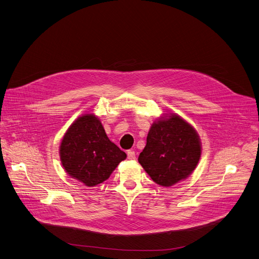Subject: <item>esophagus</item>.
<instances>
[{
    "label": "esophagus",
    "instance_id": "1",
    "mask_svg": "<svg viewBox=\"0 0 259 259\" xmlns=\"http://www.w3.org/2000/svg\"><path fill=\"white\" fill-rule=\"evenodd\" d=\"M127 155H128V159H130V160L135 159V152H134V151L129 150V151L127 152Z\"/></svg>",
    "mask_w": 259,
    "mask_h": 259
}]
</instances>
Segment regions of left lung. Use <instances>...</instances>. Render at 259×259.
Instances as JSON below:
<instances>
[{
    "mask_svg": "<svg viewBox=\"0 0 259 259\" xmlns=\"http://www.w3.org/2000/svg\"><path fill=\"white\" fill-rule=\"evenodd\" d=\"M201 153L197 130L177 113L167 112L151 125L139 162L155 183L169 187L192 175Z\"/></svg>",
    "mask_w": 259,
    "mask_h": 259,
    "instance_id": "obj_1",
    "label": "left lung"
}]
</instances>
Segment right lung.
<instances>
[{
	"label": "right lung",
	"instance_id": "right-lung-1",
	"mask_svg": "<svg viewBox=\"0 0 259 259\" xmlns=\"http://www.w3.org/2000/svg\"><path fill=\"white\" fill-rule=\"evenodd\" d=\"M59 156L68 176L92 187L107 180L127 155L108 139L97 115L84 113L65 131Z\"/></svg>",
	"mask_w": 259,
	"mask_h": 259
}]
</instances>
